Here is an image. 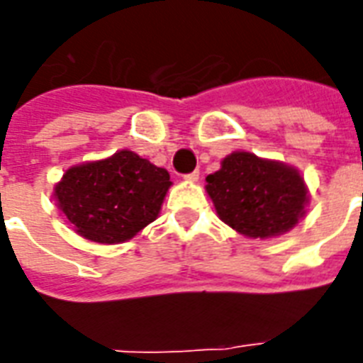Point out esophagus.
Listing matches in <instances>:
<instances>
[{"mask_svg": "<svg viewBox=\"0 0 363 363\" xmlns=\"http://www.w3.org/2000/svg\"><path fill=\"white\" fill-rule=\"evenodd\" d=\"M198 179H199L198 171H194V173H188V175H184V181H188V182H196Z\"/></svg>", "mask_w": 363, "mask_h": 363, "instance_id": "obj_1", "label": "esophagus"}]
</instances>
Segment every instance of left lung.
<instances>
[{
  "mask_svg": "<svg viewBox=\"0 0 363 363\" xmlns=\"http://www.w3.org/2000/svg\"><path fill=\"white\" fill-rule=\"evenodd\" d=\"M205 181L218 218L248 239L290 232L309 205V188L299 169L247 150L228 154L220 169Z\"/></svg>",
  "mask_w": 363,
  "mask_h": 363,
  "instance_id": "left-lung-1",
  "label": "left lung"
}]
</instances>
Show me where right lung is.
<instances>
[{"label":"right lung","instance_id":"right-lung-1","mask_svg":"<svg viewBox=\"0 0 363 363\" xmlns=\"http://www.w3.org/2000/svg\"><path fill=\"white\" fill-rule=\"evenodd\" d=\"M171 184L167 169L124 148L109 158L71 165L52 196L81 238L118 245L158 218Z\"/></svg>","mask_w":363,"mask_h":363}]
</instances>
